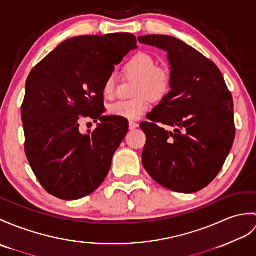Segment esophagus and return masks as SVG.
Segmentation results:
<instances>
[{
	"label": "esophagus",
	"instance_id": "obj_1",
	"mask_svg": "<svg viewBox=\"0 0 256 256\" xmlns=\"http://www.w3.org/2000/svg\"><path fill=\"white\" fill-rule=\"evenodd\" d=\"M128 126H130V130H135L136 128H138V123L134 121H130Z\"/></svg>",
	"mask_w": 256,
	"mask_h": 256
}]
</instances>
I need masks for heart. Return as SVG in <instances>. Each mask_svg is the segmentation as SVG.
<instances>
[{
  "mask_svg": "<svg viewBox=\"0 0 256 256\" xmlns=\"http://www.w3.org/2000/svg\"><path fill=\"white\" fill-rule=\"evenodd\" d=\"M123 70L128 75L136 77L133 90V94L136 97L110 104L109 114L111 116L135 120L150 109V98L155 102H159L171 92V70L162 65H156L155 58L150 53H135L124 64ZM102 92L106 98L114 96L116 78L114 75H109L106 78Z\"/></svg>",
  "mask_w": 256,
  "mask_h": 256,
  "instance_id": "heart-1",
  "label": "heart"
}]
</instances>
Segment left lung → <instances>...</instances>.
Returning <instances> with one entry per match:
<instances>
[{"mask_svg": "<svg viewBox=\"0 0 256 256\" xmlns=\"http://www.w3.org/2000/svg\"><path fill=\"white\" fill-rule=\"evenodd\" d=\"M138 41L167 51L172 74L170 94L140 126L146 135L142 166L164 188L198 192L217 176L232 147V96L217 65L183 41L162 34Z\"/></svg>", "mask_w": 256, "mask_h": 256, "instance_id": "8db88e82", "label": "left lung"}]
</instances>
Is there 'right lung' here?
<instances>
[{"instance_id":"obj_1","label":"right lung","mask_w":256,"mask_h":256,"mask_svg":"<svg viewBox=\"0 0 256 256\" xmlns=\"http://www.w3.org/2000/svg\"><path fill=\"white\" fill-rule=\"evenodd\" d=\"M136 42L126 32L78 36L58 44L28 75L22 104L25 152L49 194L78 200L106 179L128 122L102 116V87ZM86 117L100 123L82 134L79 123Z\"/></svg>"}]
</instances>
